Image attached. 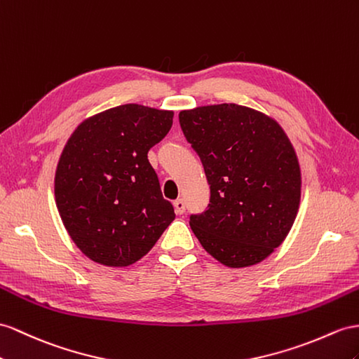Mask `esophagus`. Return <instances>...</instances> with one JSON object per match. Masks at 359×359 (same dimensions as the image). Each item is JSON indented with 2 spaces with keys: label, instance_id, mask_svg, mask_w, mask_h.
Masks as SVG:
<instances>
[{
  "label": "esophagus",
  "instance_id": "34e87169",
  "mask_svg": "<svg viewBox=\"0 0 359 359\" xmlns=\"http://www.w3.org/2000/svg\"><path fill=\"white\" fill-rule=\"evenodd\" d=\"M172 206H174V210H176V214H183L185 212V201H183V198H177L172 201Z\"/></svg>",
  "mask_w": 359,
  "mask_h": 359
}]
</instances>
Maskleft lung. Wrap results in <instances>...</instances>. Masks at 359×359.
<instances>
[{"label":"left lung","mask_w":359,"mask_h":359,"mask_svg":"<svg viewBox=\"0 0 359 359\" xmlns=\"http://www.w3.org/2000/svg\"><path fill=\"white\" fill-rule=\"evenodd\" d=\"M179 119L210 187L208 210L191 215L192 232L226 267L262 262L285 241L300 206L290 137L274 118L235 103L182 110Z\"/></svg>","instance_id":"8db88e82"}]
</instances>
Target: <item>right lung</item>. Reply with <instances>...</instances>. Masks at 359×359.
Listing matches in <instances>:
<instances>
[{
  "label": "right lung",
  "mask_w": 359,
  "mask_h": 359,
  "mask_svg": "<svg viewBox=\"0 0 359 359\" xmlns=\"http://www.w3.org/2000/svg\"><path fill=\"white\" fill-rule=\"evenodd\" d=\"M172 116V110L121 104L88 116L68 137L54 198L69 238L90 261L128 267L176 218L147 159L170 132Z\"/></svg>",
  "instance_id": "1"
}]
</instances>
